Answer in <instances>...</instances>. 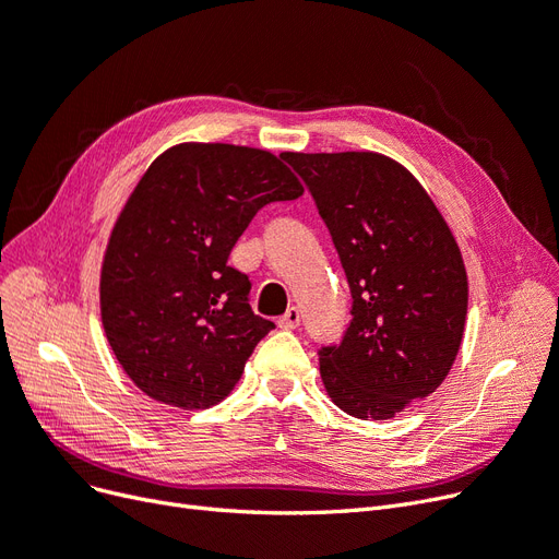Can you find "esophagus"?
<instances>
[{
	"mask_svg": "<svg viewBox=\"0 0 559 559\" xmlns=\"http://www.w3.org/2000/svg\"><path fill=\"white\" fill-rule=\"evenodd\" d=\"M299 322H301V311L297 306H290L285 311V316L278 320V326L281 329H297L299 326Z\"/></svg>",
	"mask_w": 559,
	"mask_h": 559,
	"instance_id": "34e87169",
	"label": "esophagus"
}]
</instances>
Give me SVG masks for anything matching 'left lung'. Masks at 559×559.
<instances>
[{
	"label": "left lung",
	"mask_w": 559,
	"mask_h": 559,
	"mask_svg": "<svg viewBox=\"0 0 559 559\" xmlns=\"http://www.w3.org/2000/svg\"><path fill=\"white\" fill-rule=\"evenodd\" d=\"M308 183L353 293L343 343L320 353L326 396L349 417L391 419L456 361L467 272L419 179L378 152L281 154Z\"/></svg>",
	"instance_id": "obj_1"
}]
</instances>
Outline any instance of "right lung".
Segmentation results:
<instances>
[{
  "instance_id": "1",
  "label": "right lung",
  "mask_w": 559,
  "mask_h": 559,
  "mask_svg": "<svg viewBox=\"0 0 559 559\" xmlns=\"http://www.w3.org/2000/svg\"><path fill=\"white\" fill-rule=\"evenodd\" d=\"M304 195L266 150L179 142L140 177L100 262V322L133 384L158 403L206 409L239 382L272 320L248 306L227 255L264 204Z\"/></svg>"
}]
</instances>
